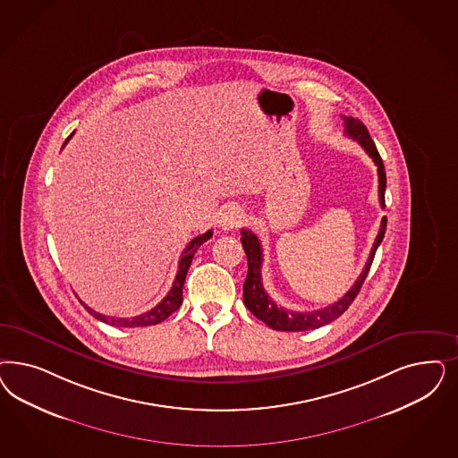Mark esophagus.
Wrapping results in <instances>:
<instances>
[{"mask_svg": "<svg viewBox=\"0 0 458 458\" xmlns=\"http://www.w3.org/2000/svg\"><path fill=\"white\" fill-rule=\"evenodd\" d=\"M244 221V212L239 207H227L219 217V225L222 231H233Z\"/></svg>", "mask_w": 458, "mask_h": 458, "instance_id": "1", "label": "esophagus"}]
</instances>
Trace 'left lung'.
<instances>
[{
	"label": "left lung",
	"mask_w": 458,
	"mask_h": 458,
	"mask_svg": "<svg viewBox=\"0 0 458 458\" xmlns=\"http://www.w3.org/2000/svg\"><path fill=\"white\" fill-rule=\"evenodd\" d=\"M344 124H345V134L349 138L355 140L360 147L364 148V151L372 158V162L377 166V175H379V202L381 207H386L384 202V192H386V172H384V163L377 148L374 145L372 138H370L368 128L364 126V123L360 119L345 118L344 116ZM384 233H386V217L381 221V227L377 237L374 241V246L370 250L368 263L364 266L362 273L359 275V278L352 284V288L340 298L339 301L320 309V310L313 311H292L278 307L271 296L267 295L263 286V278H261V266H263V248L261 242L256 234H252L251 231L242 229L241 231V242L244 252L248 256V276L244 281V305L248 307V310L251 311L256 318H259L261 322H265L267 327H271L273 330H281V332H303V330H313L318 327L334 322L335 318H339L344 311L351 307V303L354 301L355 296L359 295L360 286L366 280L368 273H369L374 254L377 251L381 241H383Z\"/></svg>",
	"instance_id": "obj_1"
}]
</instances>
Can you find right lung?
<instances>
[{
	"label": "right lung",
	"mask_w": 458,
	"mask_h": 458,
	"mask_svg": "<svg viewBox=\"0 0 458 458\" xmlns=\"http://www.w3.org/2000/svg\"><path fill=\"white\" fill-rule=\"evenodd\" d=\"M72 134L74 133H71V136L65 140L64 147H65L67 141L72 138ZM210 237H212V231H207L206 234H202V236L193 237L192 241L189 242V246L185 248V251L182 252V258H180V261H178L177 276H175V281H174V284H172L168 295L165 296L155 309H151V310L147 311V313H141V315L133 317V318H118V317H107V315H103V313H98V311L89 309L88 305H84V307H86L89 313L94 315L98 320H101L104 324L114 325V327H149V325L160 324L163 320H166L174 311H177L178 309H180V305H182V301H183V296H182L183 283H185L187 271H189L191 263H192L193 254H195L197 250H199L204 242H207Z\"/></svg>",
	"instance_id": "right-lung-1"
}]
</instances>
